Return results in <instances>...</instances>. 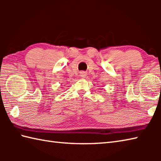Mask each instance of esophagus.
Segmentation results:
<instances>
[{
  "instance_id": "obj_1",
  "label": "esophagus",
  "mask_w": 161,
  "mask_h": 161,
  "mask_svg": "<svg viewBox=\"0 0 161 161\" xmlns=\"http://www.w3.org/2000/svg\"><path fill=\"white\" fill-rule=\"evenodd\" d=\"M85 75H86V74H85V73H84V72H81V77H84Z\"/></svg>"
}]
</instances>
